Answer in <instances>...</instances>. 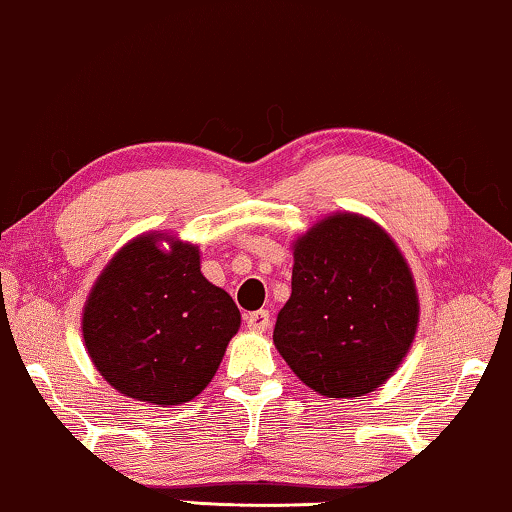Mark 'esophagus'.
Masks as SVG:
<instances>
[{"instance_id": "1", "label": "esophagus", "mask_w": 512, "mask_h": 512, "mask_svg": "<svg viewBox=\"0 0 512 512\" xmlns=\"http://www.w3.org/2000/svg\"><path fill=\"white\" fill-rule=\"evenodd\" d=\"M269 322H271L269 311H255V313L246 315V325L253 331H264L266 327H269Z\"/></svg>"}]
</instances>
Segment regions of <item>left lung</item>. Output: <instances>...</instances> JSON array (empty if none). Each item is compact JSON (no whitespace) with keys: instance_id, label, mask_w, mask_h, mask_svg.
I'll list each match as a JSON object with an SVG mask.
<instances>
[{"instance_id":"left-lung-1","label":"left lung","mask_w":512,"mask_h":512,"mask_svg":"<svg viewBox=\"0 0 512 512\" xmlns=\"http://www.w3.org/2000/svg\"><path fill=\"white\" fill-rule=\"evenodd\" d=\"M417 315L413 276L394 241L376 222L338 213L294 243L292 294L273 343L315 392L352 399L397 371Z\"/></svg>"}]
</instances>
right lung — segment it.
<instances>
[{
	"mask_svg": "<svg viewBox=\"0 0 512 512\" xmlns=\"http://www.w3.org/2000/svg\"><path fill=\"white\" fill-rule=\"evenodd\" d=\"M146 234L92 287L83 338L97 371L125 397L176 406L197 397L241 327L232 297L201 276L197 246Z\"/></svg>",
	"mask_w": 512,
	"mask_h": 512,
	"instance_id": "right-lung-1",
	"label": "right lung"
}]
</instances>
